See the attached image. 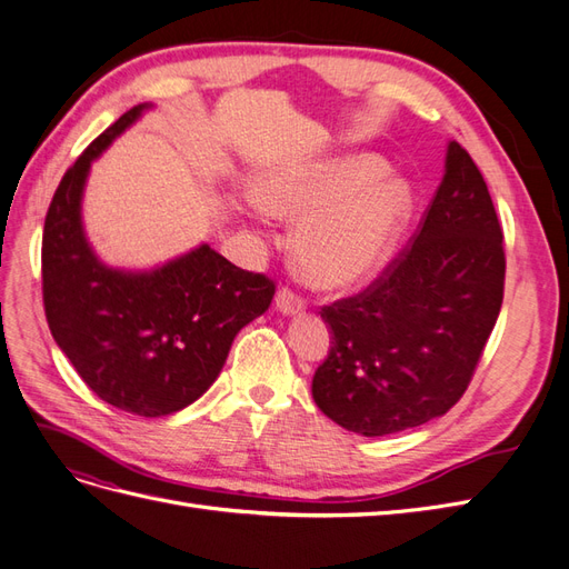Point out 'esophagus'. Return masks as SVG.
<instances>
[{"label":"esophagus","mask_w":569,"mask_h":569,"mask_svg":"<svg viewBox=\"0 0 569 569\" xmlns=\"http://www.w3.org/2000/svg\"><path fill=\"white\" fill-rule=\"evenodd\" d=\"M274 303H278V308H280V311H282L284 316L301 313L303 308H306L303 297H299L297 291L289 289V287H282V289L278 291V297H274Z\"/></svg>","instance_id":"34e87169"}]
</instances>
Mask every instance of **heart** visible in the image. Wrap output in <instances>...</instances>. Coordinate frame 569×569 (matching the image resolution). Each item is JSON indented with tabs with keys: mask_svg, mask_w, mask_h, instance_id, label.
Segmentation results:
<instances>
[{
	"mask_svg": "<svg viewBox=\"0 0 569 569\" xmlns=\"http://www.w3.org/2000/svg\"><path fill=\"white\" fill-rule=\"evenodd\" d=\"M385 176L382 159L349 153L258 182V201L270 213L306 218L295 249L308 282L349 287L387 263L408 228L412 192L403 180Z\"/></svg>",
	"mask_w": 569,
	"mask_h": 569,
	"instance_id": "b5f03b06",
	"label": "heart"
}]
</instances>
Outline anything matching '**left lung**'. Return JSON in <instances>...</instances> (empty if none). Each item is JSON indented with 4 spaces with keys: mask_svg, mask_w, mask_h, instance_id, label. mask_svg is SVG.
Wrapping results in <instances>:
<instances>
[{
    "mask_svg": "<svg viewBox=\"0 0 569 569\" xmlns=\"http://www.w3.org/2000/svg\"><path fill=\"white\" fill-rule=\"evenodd\" d=\"M506 251L489 187L458 142L412 242L353 297L322 306L332 347L313 399L349 432L385 437L453 408L503 303Z\"/></svg>",
    "mask_w": 569,
    "mask_h": 569,
    "instance_id": "8db88e82",
    "label": "left lung"
}]
</instances>
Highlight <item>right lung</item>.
I'll list each match as a JSON object with an SVG mask.
<instances>
[{
    "mask_svg": "<svg viewBox=\"0 0 569 569\" xmlns=\"http://www.w3.org/2000/svg\"><path fill=\"white\" fill-rule=\"evenodd\" d=\"M144 109L120 116L61 178L44 218L42 301L51 337L101 401L161 418L216 382L237 332L268 311L274 282L209 244L151 272L94 256L80 220L90 163Z\"/></svg>",
    "mask_w": 569,
    "mask_h": 569,
    "instance_id": "1",
    "label": "right lung"
}]
</instances>
